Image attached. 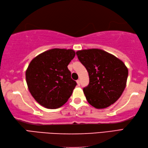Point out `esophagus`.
Returning a JSON list of instances; mask_svg holds the SVG:
<instances>
[{
  "instance_id": "1",
  "label": "esophagus",
  "mask_w": 148,
  "mask_h": 148,
  "mask_svg": "<svg viewBox=\"0 0 148 148\" xmlns=\"http://www.w3.org/2000/svg\"><path fill=\"white\" fill-rule=\"evenodd\" d=\"M76 82H77V85H78V86H79V85H80V81H79V79H77V80L76 81Z\"/></svg>"
}]
</instances>
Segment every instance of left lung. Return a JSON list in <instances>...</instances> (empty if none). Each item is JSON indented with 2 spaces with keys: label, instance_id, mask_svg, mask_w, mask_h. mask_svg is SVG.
I'll return each instance as SVG.
<instances>
[{
  "label": "left lung",
  "instance_id": "1",
  "mask_svg": "<svg viewBox=\"0 0 148 148\" xmlns=\"http://www.w3.org/2000/svg\"><path fill=\"white\" fill-rule=\"evenodd\" d=\"M76 55L89 74V84L83 88L88 102L104 109L117 101L127 84L128 71L124 63L100 49L79 50Z\"/></svg>",
  "mask_w": 148,
  "mask_h": 148
}]
</instances>
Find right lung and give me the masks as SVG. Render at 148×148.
Returning <instances> with one entry per match:
<instances>
[{
	"mask_svg": "<svg viewBox=\"0 0 148 148\" xmlns=\"http://www.w3.org/2000/svg\"><path fill=\"white\" fill-rule=\"evenodd\" d=\"M75 55L73 49L54 48L30 62L26 81L31 95L40 105L56 109L67 102L77 84L67 68Z\"/></svg>",
	"mask_w": 148,
	"mask_h": 148,
	"instance_id": "1",
	"label": "right lung"
}]
</instances>
